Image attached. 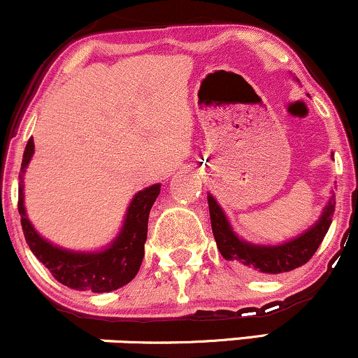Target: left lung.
Listing matches in <instances>:
<instances>
[{
  "instance_id": "obj_1",
  "label": "left lung",
  "mask_w": 358,
  "mask_h": 358,
  "mask_svg": "<svg viewBox=\"0 0 358 358\" xmlns=\"http://www.w3.org/2000/svg\"><path fill=\"white\" fill-rule=\"evenodd\" d=\"M207 200L208 210H210L212 232L222 257L261 274L287 273V271H293L306 264L313 257L316 249L320 248L323 237L327 236L335 212V195H331L330 202L323 208L322 217L308 231L299 234L294 239L285 242V244L257 245L241 239L232 231L224 210L210 193H208Z\"/></svg>"
}]
</instances>
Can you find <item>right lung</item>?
<instances>
[{"label":"right lung","mask_w":358,"mask_h":358,"mask_svg":"<svg viewBox=\"0 0 358 358\" xmlns=\"http://www.w3.org/2000/svg\"><path fill=\"white\" fill-rule=\"evenodd\" d=\"M35 153L34 138L28 139L22 159V173L18 187V212L22 215V229L27 244L52 276L64 286L77 291L108 293L122 287L138 274L148 236V217L162 185L156 183L138 192L127 207L124 224L117 237L106 249L96 252L67 250L43 239L28 220L24 210L23 175Z\"/></svg>","instance_id":"1"}]
</instances>
